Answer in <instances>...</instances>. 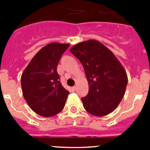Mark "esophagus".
Segmentation results:
<instances>
[{
  "instance_id": "1",
  "label": "esophagus",
  "mask_w": 150,
  "mask_h": 150,
  "mask_svg": "<svg viewBox=\"0 0 150 150\" xmlns=\"http://www.w3.org/2000/svg\"><path fill=\"white\" fill-rule=\"evenodd\" d=\"M71 89H72V91H75L76 90V86H73V87L71 88Z\"/></svg>"
}]
</instances>
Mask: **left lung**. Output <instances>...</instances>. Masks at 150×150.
<instances>
[{
  "mask_svg": "<svg viewBox=\"0 0 150 150\" xmlns=\"http://www.w3.org/2000/svg\"><path fill=\"white\" fill-rule=\"evenodd\" d=\"M70 51L82 64L88 83V93L81 99L85 110L98 117L111 113L121 102L128 83L123 67L98 40L81 42Z\"/></svg>",
  "mask_w": 150,
  "mask_h": 150,
  "instance_id": "8db88e82",
  "label": "left lung"
}]
</instances>
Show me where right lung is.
Returning <instances> with one entry per match:
<instances>
[{"instance_id":"add662e5","label":"right lung","mask_w":150,"mask_h":150,"mask_svg":"<svg viewBox=\"0 0 150 150\" xmlns=\"http://www.w3.org/2000/svg\"><path fill=\"white\" fill-rule=\"evenodd\" d=\"M69 44L51 43L32 59L21 77L22 93L30 108L43 117L62 111L69 91L62 86L57 65Z\"/></svg>"}]
</instances>
